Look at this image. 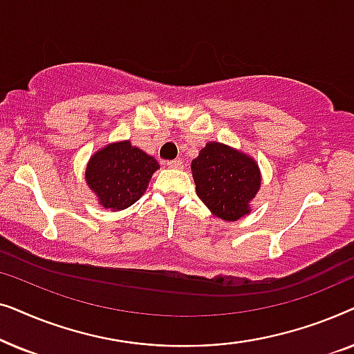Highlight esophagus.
I'll return each instance as SVG.
<instances>
[{
    "label": "esophagus",
    "instance_id": "34e87169",
    "mask_svg": "<svg viewBox=\"0 0 354 354\" xmlns=\"http://www.w3.org/2000/svg\"><path fill=\"white\" fill-rule=\"evenodd\" d=\"M167 167L169 169H182L183 167V162L180 159H176V161H169L167 162Z\"/></svg>",
    "mask_w": 354,
    "mask_h": 354
}]
</instances>
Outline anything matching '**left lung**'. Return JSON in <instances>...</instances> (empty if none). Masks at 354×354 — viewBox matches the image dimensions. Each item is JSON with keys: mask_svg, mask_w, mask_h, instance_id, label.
Masks as SVG:
<instances>
[{"mask_svg": "<svg viewBox=\"0 0 354 354\" xmlns=\"http://www.w3.org/2000/svg\"><path fill=\"white\" fill-rule=\"evenodd\" d=\"M196 195L216 217L235 222L251 212L261 188V171L250 154L209 142L192 161Z\"/></svg>", "mask_w": 354, "mask_h": 354, "instance_id": "8db88e82", "label": "left lung"}]
</instances>
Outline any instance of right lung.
Listing matches in <instances>:
<instances>
[{
  "label": "right lung",
  "instance_id": "right-lung-1",
  "mask_svg": "<svg viewBox=\"0 0 354 354\" xmlns=\"http://www.w3.org/2000/svg\"><path fill=\"white\" fill-rule=\"evenodd\" d=\"M158 169L156 159L122 140L104 145L91 154L85 167V182L98 205L115 212L127 209L145 195Z\"/></svg>",
  "mask_w": 354,
  "mask_h": 354
}]
</instances>
